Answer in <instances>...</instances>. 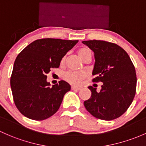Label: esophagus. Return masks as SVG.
Instances as JSON below:
<instances>
[{
  "instance_id": "34e87169",
  "label": "esophagus",
  "mask_w": 146,
  "mask_h": 146,
  "mask_svg": "<svg viewBox=\"0 0 146 146\" xmlns=\"http://www.w3.org/2000/svg\"><path fill=\"white\" fill-rule=\"evenodd\" d=\"M81 87H71V90H80Z\"/></svg>"
}]
</instances>
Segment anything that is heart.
Returning <instances> with one entry per match:
<instances>
[{"label": "heart", "mask_w": 146, "mask_h": 146, "mask_svg": "<svg viewBox=\"0 0 146 146\" xmlns=\"http://www.w3.org/2000/svg\"><path fill=\"white\" fill-rule=\"evenodd\" d=\"M91 52L90 50L87 48H82L80 50H78V54L79 55L80 57L82 59L87 55V53ZM64 61V58L63 59V61ZM85 76L81 72H72V71H68L64 74V78L67 82H69L70 84L72 85H78L80 82V81L83 79Z\"/></svg>", "instance_id": "obj_1"}]
</instances>
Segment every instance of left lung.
Wrapping results in <instances>:
<instances>
[{
    "label": "left lung",
    "instance_id": "obj_1",
    "mask_svg": "<svg viewBox=\"0 0 146 146\" xmlns=\"http://www.w3.org/2000/svg\"><path fill=\"white\" fill-rule=\"evenodd\" d=\"M82 43L94 53L93 82H103L99 92L88 87L91 97L84 106L94 117L112 120L120 117L132 103L136 88L134 66L128 54L117 44L104 40H86Z\"/></svg>",
    "mask_w": 146,
    "mask_h": 146
}]
</instances>
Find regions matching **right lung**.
I'll list each match as a JSON object with an SVG mask.
<instances>
[{"label": "right lung", "mask_w": 146, "mask_h": 146, "mask_svg": "<svg viewBox=\"0 0 146 146\" xmlns=\"http://www.w3.org/2000/svg\"><path fill=\"white\" fill-rule=\"evenodd\" d=\"M78 40L42 38L33 41L18 54L10 86L14 102L25 117L44 120L58 110L70 85L64 80L50 87L47 73L59 68L61 60Z\"/></svg>", "instance_id": "right-lung-1"}]
</instances>
